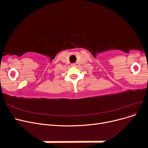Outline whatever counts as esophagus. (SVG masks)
<instances>
[{
    "label": "esophagus",
    "instance_id": "34e87169",
    "mask_svg": "<svg viewBox=\"0 0 148 148\" xmlns=\"http://www.w3.org/2000/svg\"><path fill=\"white\" fill-rule=\"evenodd\" d=\"M71 66H76V64H71Z\"/></svg>",
    "mask_w": 148,
    "mask_h": 148
}]
</instances>
